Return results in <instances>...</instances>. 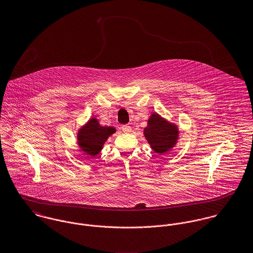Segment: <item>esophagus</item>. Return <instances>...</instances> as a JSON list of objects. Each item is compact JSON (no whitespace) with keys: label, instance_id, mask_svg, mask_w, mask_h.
Wrapping results in <instances>:
<instances>
[{"label":"esophagus","instance_id":"obj_1","mask_svg":"<svg viewBox=\"0 0 253 253\" xmlns=\"http://www.w3.org/2000/svg\"><path fill=\"white\" fill-rule=\"evenodd\" d=\"M121 128H122V131L124 133H131L132 132V127L129 126V125H123Z\"/></svg>","mask_w":253,"mask_h":253}]
</instances>
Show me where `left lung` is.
<instances>
[{
	"label": "left lung",
	"instance_id": "8db88e82",
	"mask_svg": "<svg viewBox=\"0 0 253 253\" xmlns=\"http://www.w3.org/2000/svg\"><path fill=\"white\" fill-rule=\"evenodd\" d=\"M144 137L156 153H164L176 142L178 130L175 125L169 123L157 113L148 119L147 127L144 128Z\"/></svg>",
	"mask_w": 253,
	"mask_h": 253
}]
</instances>
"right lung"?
<instances>
[{"label":"right lung","mask_w":253,"mask_h":253,"mask_svg":"<svg viewBox=\"0 0 253 253\" xmlns=\"http://www.w3.org/2000/svg\"><path fill=\"white\" fill-rule=\"evenodd\" d=\"M114 132L115 129L113 127H103L96 118H92L78 134L80 146L87 154L95 156L100 152L105 141Z\"/></svg>","instance_id":"1"}]
</instances>
